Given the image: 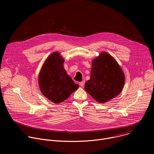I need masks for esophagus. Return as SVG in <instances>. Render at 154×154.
Returning <instances> with one entry per match:
<instances>
[{"label":"esophagus","mask_w":154,"mask_h":154,"mask_svg":"<svg viewBox=\"0 0 154 154\" xmlns=\"http://www.w3.org/2000/svg\"><path fill=\"white\" fill-rule=\"evenodd\" d=\"M85 80H83V81H82V82H80V83H79V85L81 86H84V85H85Z\"/></svg>","instance_id":"esophagus-1"}]
</instances>
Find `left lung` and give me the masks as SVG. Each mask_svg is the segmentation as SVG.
<instances>
[{
	"mask_svg": "<svg viewBox=\"0 0 154 154\" xmlns=\"http://www.w3.org/2000/svg\"><path fill=\"white\" fill-rule=\"evenodd\" d=\"M125 77L116 61L102 52L92 63L91 77L86 82L85 90L100 103H105L117 96L122 90Z\"/></svg>",
	"mask_w": 154,
	"mask_h": 154,
	"instance_id": "left-lung-1",
	"label": "left lung"
}]
</instances>
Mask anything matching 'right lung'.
<instances>
[{
	"instance_id": "1",
	"label": "right lung",
	"mask_w": 154,
	"mask_h": 154,
	"mask_svg": "<svg viewBox=\"0 0 154 154\" xmlns=\"http://www.w3.org/2000/svg\"><path fill=\"white\" fill-rule=\"evenodd\" d=\"M63 63L64 60L58 53H53L44 63L39 75L42 93L55 103L68 99L79 88V85L67 74Z\"/></svg>"
}]
</instances>
